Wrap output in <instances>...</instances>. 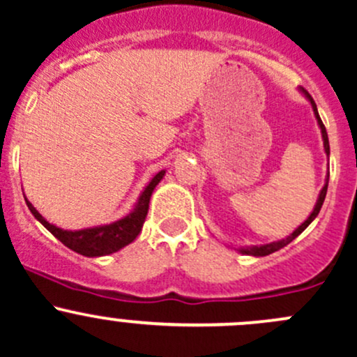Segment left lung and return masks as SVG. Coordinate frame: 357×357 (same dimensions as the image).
<instances>
[{
  "label": "left lung",
  "mask_w": 357,
  "mask_h": 357,
  "mask_svg": "<svg viewBox=\"0 0 357 357\" xmlns=\"http://www.w3.org/2000/svg\"><path fill=\"white\" fill-rule=\"evenodd\" d=\"M302 91H304V89H302ZM304 95L307 96L309 98V102H311V105H312V109H314V115H316V119H318V124H319V128H321V135H323V145H325V152L328 153L330 155V143H328V135H326V129H325V124H323L321 122V119H319V114H318V109H316V103H314V100L311 98V95H309L307 91H304ZM326 190H328V178H326V183H325V186H323V190H321V193H319V199H318V202H316V207H314V211L311 212V215H309L307 219H305L304 222H302L301 226H298L297 229H295L294 233H291V235L289 236V238H285V240H280V242H273V243H268V245H261V247H252V248H242V254H247V255H259V257H262V255H269V254H273V252H276V250H280V248H283L285 245H289V243L291 242V240L294 238H297L298 235H301L302 231H304L305 228H307L309 225H311L312 221H314V218L316 215L319 214V211H321V205H323V202H325V197H326Z\"/></svg>",
  "instance_id": "8db88e82"
}]
</instances>
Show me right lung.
Here are the masks:
<instances>
[{"mask_svg": "<svg viewBox=\"0 0 357 357\" xmlns=\"http://www.w3.org/2000/svg\"><path fill=\"white\" fill-rule=\"evenodd\" d=\"M165 171H160L158 174L153 176V179L150 181V185L146 186L145 192L139 197L138 204L132 208L131 214L126 215L124 219H119V221L112 222L107 226H98V228H88V229H79V231H67V229L56 228V226L50 225L34 207H32L31 202H27L29 211L32 212L36 219L52 233L53 236L60 240L63 245L72 248L77 254L86 255V257H98V255H109L114 252L121 250L122 247L129 245L136 236L139 235L143 228V222H145L146 212H149V204L150 197H152L153 188L160 183V179L164 178Z\"/></svg>", "mask_w": 357, "mask_h": 357, "instance_id": "add662e5", "label": "right lung"}]
</instances>
